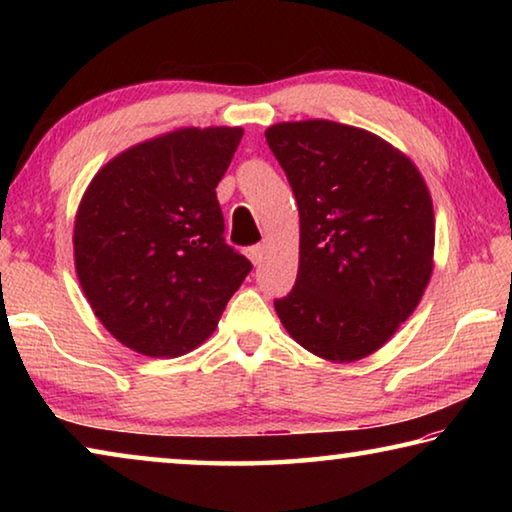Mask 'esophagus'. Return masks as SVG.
I'll return each instance as SVG.
<instances>
[{
  "instance_id": "obj_1",
  "label": "esophagus",
  "mask_w": 512,
  "mask_h": 512,
  "mask_svg": "<svg viewBox=\"0 0 512 512\" xmlns=\"http://www.w3.org/2000/svg\"><path fill=\"white\" fill-rule=\"evenodd\" d=\"M246 255H248V259L250 262H253L255 266L262 262V255H264V246L262 244H257V246H250V248H246Z\"/></svg>"
}]
</instances>
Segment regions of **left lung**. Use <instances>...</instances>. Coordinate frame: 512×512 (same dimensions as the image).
Masks as SVG:
<instances>
[{"instance_id":"obj_1","label":"left lung","mask_w":512,"mask_h":512,"mask_svg":"<svg viewBox=\"0 0 512 512\" xmlns=\"http://www.w3.org/2000/svg\"><path fill=\"white\" fill-rule=\"evenodd\" d=\"M268 149L300 212L293 289L275 300L302 348L329 361L379 350L418 307L431 277L433 205L404 153L361 128L275 124Z\"/></svg>"}]
</instances>
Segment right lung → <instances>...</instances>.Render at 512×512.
Segmentation results:
<instances>
[{"mask_svg":"<svg viewBox=\"0 0 512 512\" xmlns=\"http://www.w3.org/2000/svg\"><path fill=\"white\" fill-rule=\"evenodd\" d=\"M241 128H180L103 167L74 225L85 298L146 357H176L214 332L253 264L225 244L216 185Z\"/></svg>","mask_w":512,"mask_h":512,"instance_id":"1","label":"right lung"}]
</instances>
